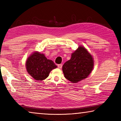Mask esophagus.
<instances>
[{
    "instance_id": "esophagus-1",
    "label": "esophagus",
    "mask_w": 121,
    "mask_h": 121,
    "mask_svg": "<svg viewBox=\"0 0 121 121\" xmlns=\"http://www.w3.org/2000/svg\"><path fill=\"white\" fill-rule=\"evenodd\" d=\"M62 64H59L58 65V67L59 69H61L62 68Z\"/></svg>"
}]
</instances>
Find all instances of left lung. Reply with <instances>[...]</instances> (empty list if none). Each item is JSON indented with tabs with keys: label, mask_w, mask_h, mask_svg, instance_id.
Masks as SVG:
<instances>
[{
	"label": "left lung",
	"mask_w": 121,
	"mask_h": 121,
	"mask_svg": "<svg viewBox=\"0 0 121 121\" xmlns=\"http://www.w3.org/2000/svg\"><path fill=\"white\" fill-rule=\"evenodd\" d=\"M92 56L83 46H79L71 54L70 60L62 66L65 77L72 83H77L86 78L93 67Z\"/></svg>",
	"instance_id": "1"
}]
</instances>
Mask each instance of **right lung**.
<instances>
[{"label": "right lung", "instance_id": "add662e5", "mask_svg": "<svg viewBox=\"0 0 121 121\" xmlns=\"http://www.w3.org/2000/svg\"><path fill=\"white\" fill-rule=\"evenodd\" d=\"M26 65L28 73L37 81L46 79L50 71L57 67L52 60L38 52H34L29 57Z\"/></svg>", "mask_w": 121, "mask_h": 121}]
</instances>
